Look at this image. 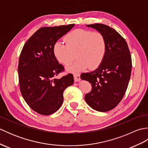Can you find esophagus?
<instances>
[{
  "instance_id": "34e87169",
  "label": "esophagus",
  "mask_w": 148,
  "mask_h": 148,
  "mask_svg": "<svg viewBox=\"0 0 148 148\" xmlns=\"http://www.w3.org/2000/svg\"><path fill=\"white\" fill-rule=\"evenodd\" d=\"M74 79L75 82H78L81 80V77H80V74H74Z\"/></svg>"
}]
</instances>
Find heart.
Wrapping results in <instances>:
<instances>
[{
  "mask_svg": "<svg viewBox=\"0 0 148 148\" xmlns=\"http://www.w3.org/2000/svg\"><path fill=\"white\" fill-rule=\"evenodd\" d=\"M65 42H56L53 46V54L64 65L71 64L76 54L77 60L67 66L66 70L76 72L95 69L101 64L106 53L105 37L100 32L76 29L65 37Z\"/></svg>",
  "mask_w": 148,
  "mask_h": 148,
  "instance_id": "1",
  "label": "heart"
}]
</instances>
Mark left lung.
<instances>
[{
  "mask_svg": "<svg viewBox=\"0 0 148 148\" xmlns=\"http://www.w3.org/2000/svg\"><path fill=\"white\" fill-rule=\"evenodd\" d=\"M86 27L105 37L106 53L98 68L81 75V79L88 81L92 86L84 99L95 111L106 112L118 104L126 92L132 70L130 53L123 37L111 27L102 23Z\"/></svg>",
  "mask_w": 148,
  "mask_h": 148,
  "instance_id": "8db88e82",
  "label": "left lung"
}]
</instances>
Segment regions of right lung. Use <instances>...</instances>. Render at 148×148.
<instances>
[{"label": "right lung", "mask_w": 148, "mask_h": 148, "mask_svg": "<svg viewBox=\"0 0 148 148\" xmlns=\"http://www.w3.org/2000/svg\"><path fill=\"white\" fill-rule=\"evenodd\" d=\"M74 25L40 28L22 49L18 69L20 91L27 104L39 114L49 115L58 110L64 90L74 83L71 74L55 77L64 68L53 54V46Z\"/></svg>", "instance_id": "obj_1"}]
</instances>
